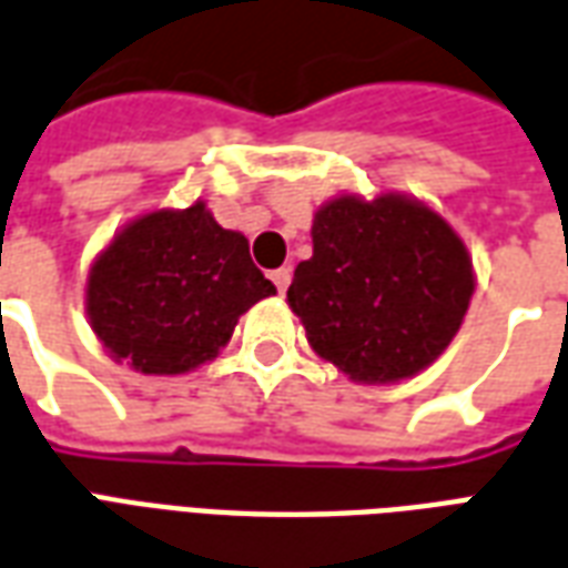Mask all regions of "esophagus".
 Masks as SVG:
<instances>
[{"mask_svg": "<svg viewBox=\"0 0 568 568\" xmlns=\"http://www.w3.org/2000/svg\"><path fill=\"white\" fill-rule=\"evenodd\" d=\"M272 281H275V287H278V293H284V290L290 287V268L281 266L272 272Z\"/></svg>", "mask_w": 568, "mask_h": 568, "instance_id": "1", "label": "esophagus"}]
</instances>
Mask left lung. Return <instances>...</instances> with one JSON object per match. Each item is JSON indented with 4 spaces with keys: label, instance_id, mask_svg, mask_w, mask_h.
<instances>
[{
    "label": "left lung",
    "instance_id": "8db88e82",
    "mask_svg": "<svg viewBox=\"0 0 568 568\" xmlns=\"http://www.w3.org/2000/svg\"><path fill=\"white\" fill-rule=\"evenodd\" d=\"M314 254L287 302L312 347L354 381L426 369L469 308L471 260L448 223L405 196L333 199L314 214Z\"/></svg>",
    "mask_w": 568,
    "mask_h": 568
}]
</instances>
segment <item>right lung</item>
I'll list each match as a JSON object with an SVG mask.
<instances>
[{
  "label": "right lung",
  "instance_id": "1",
  "mask_svg": "<svg viewBox=\"0 0 568 568\" xmlns=\"http://www.w3.org/2000/svg\"><path fill=\"white\" fill-rule=\"evenodd\" d=\"M275 293L247 239L202 202L132 221L90 268L87 314L111 357L144 375H181L211 359L239 314Z\"/></svg>",
  "mask_w": 568,
  "mask_h": 568
}]
</instances>
